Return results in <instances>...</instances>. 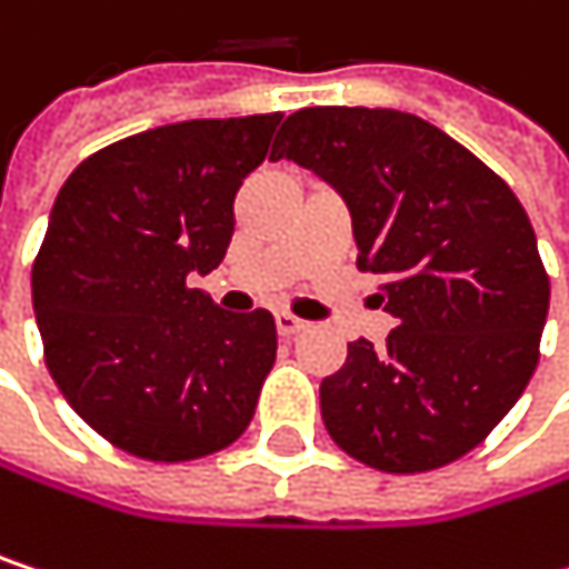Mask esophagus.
Here are the masks:
<instances>
[{
	"label": "esophagus",
	"instance_id": "1",
	"mask_svg": "<svg viewBox=\"0 0 569 569\" xmlns=\"http://www.w3.org/2000/svg\"><path fill=\"white\" fill-rule=\"evenodd\" d=\"M309 322H302V319H296V316H289V312H277V332L280 336H296V332H302Z\"/></svg>",
	"mask_w": 569,
	"mask_h": 569
}]
</instances>
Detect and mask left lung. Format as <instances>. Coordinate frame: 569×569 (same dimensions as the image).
I'll list each match as a JSON object with an SVG mask.
<instances>
[{
    "instance_id": "left-lung-1",
    "label": "left lung",
    "mask_w": 569,
    "mask_h": 569,
    "mask_svg": "<svg viewBox=\"0 0 569 569\" xmlns=\"http://www.w3.org/2000/svg\"><path fill=\"white\" fill-rule=\"evenodd\" d=\"M296 161L346 200L356 267L379 273L386 346L349 342L322 379L332 441L415 475L481 445L527 389L550 306L533 227L513 190L441 128L392 108H302L270 161Z\"/></svg>"
}]
</instances>
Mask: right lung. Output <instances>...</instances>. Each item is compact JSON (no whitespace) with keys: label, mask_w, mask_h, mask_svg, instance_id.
Listing matches in <instances>:
<instances>
[{"label":"right lung","mask_w":569,"mask_h":569,"mask_svg":"<svg viewBox=\"0 0 569 569\" xmlns=\"http://www.w3.org/2000/svg\"><path fill=\"white\" fill-rule=\"evenodd\" d=\"M273 114L141 131L58 190L32 267L49 372L114 448L193 461L233 445L277 362L267 309L223 312L190 289L220 267L233 197L267 161Z\"/></svg>","instance_id":"1"}]
</instances>
